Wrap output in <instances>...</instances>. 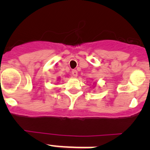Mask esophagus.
Returning a JSON list of instances; mask_svg holds the SVG:
<instances>
[{
  "instance_id": "34e87169",
  "label": "esophagus",
  "mask_w": 150,
  "mask_h": 150,
  "mask_svg": "<svg viewBox=\"0 0 150 150\" xmlns=\"http://www.w3.org/2000/svg\"><path fill=\"white\" fill-rule=\"evenodd\" d=\"M72 75L74 76H75V77H76V76H78V73H77V71H76V70H73L72 71Z\"/></svg>"
}]
</instances>
